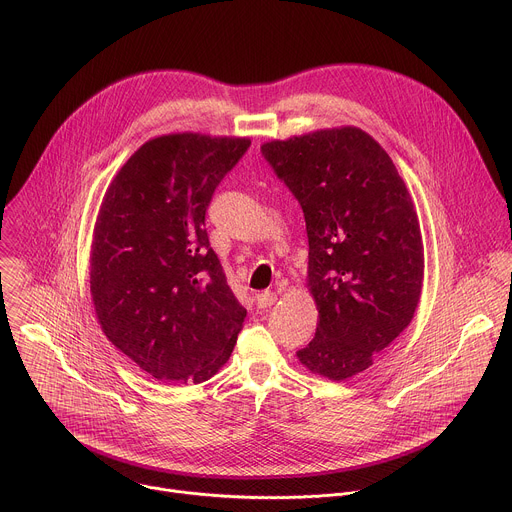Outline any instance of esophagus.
Here are the masks:
<instances>
[{
    "instance_id": "obj_1",
    "label": "esophagus",
    "mask_w": 512,
    "mask_h": 512,
    "mask_svg": "<svg viewBox=\"0 0 512 512\" xmlns=\"http://www.w3.org/2000/svg\"><path fill=\"white\" fill-rule=\"evenodd\" d=\"M275 299H277V295H275L273 291H261V293H257V295H255L257 307H261V309L271 307V305L275 303Z\"/></svg>"
}]
</instances>
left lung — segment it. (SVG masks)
<instances>
[{
    "mask_svg": "<svg viewBox=\"0 0 512 512\" xmlns=\"http://www.w3.org/2000/svg\"><path fill=\"white\" fill-rule=\"evenodd\" d=\"M261 152L305 217L319 323L297 358L333 382L352 378L408 327L420 301L424 247L412 197L388 152L354 126L271 140Z\"/></svg>",
    "mask_w": 512,
    "mask_h": 512,
    "instance_id": "obj_1",
    "label": "left lung"
}]
</instances>
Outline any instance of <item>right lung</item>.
Segmentation results:
<instances>
[{"instance_id": "add662e5", "label": "right lung", "mask_w": 512, "mask_h": 512, "mask_svg": "<svg viewBox=\"0 0 512 512\" xmlns=\"http://www.w3.org/2000/svg\"><path fill=\"white\" fill-rule=\"evenodd\" d=\"M249 138L183 132L142 144L110 183L94 229L90 291L102 331L162 384H201L247 317L205 215Z\"/></svg>"}]
</instances>
